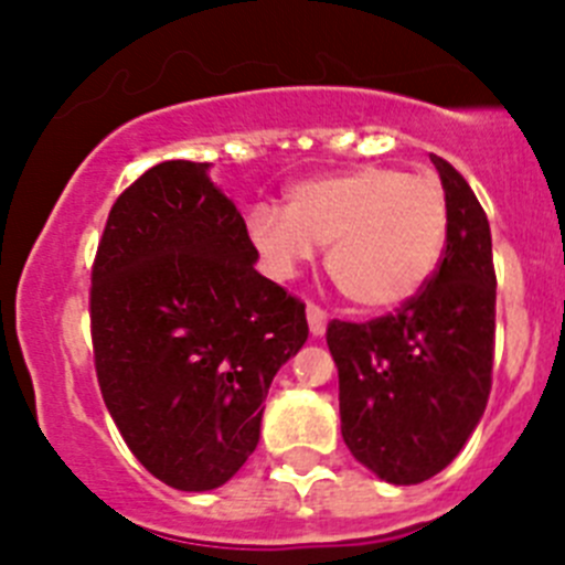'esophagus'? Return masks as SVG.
Wrapping results in <instances>:
<instances>
[{"instance_id":"34e87169","label":"esophagus","mask_w":565,"mask_h":565,"mask_svg":"<svg viewBox=\"0 0 565 565\" xmlns=\"http://www.w3.org/2000/svg\"><path fill=\"white\" fill-rule=\"evenodd\" d=\"M306 317H308V328H311L313 337H322V333H326V326H328V313L322 311L319 306H313V302H308Z\"/></svg>"}]
</instances>
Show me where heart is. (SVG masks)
I'll return each instance as SVG.
<instances>
[{
    "instance_id": "heart-1",
    "label": "heart",
    "mask_w": 565,
    "mask_h": 565,
    "mask_svg": "<svg viewBox=\"0 0 565 565\" xmlns=\"http://www.w3.org/2000/svg\"><path fill=\"white\" fill-rule=\"evenodd\" d=\"M254 246L277 274H294L328 246L339 291L367 311L416 297L438 271L450 237V203L433 174L356 167L288 189L286 212L257 203L248 212Z\"/></svg>"
}]
</instances>
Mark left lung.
<instances>
[{"instance_id":"obj_1","label":"left lung","mask_w":565,"mask_h":565,"mask_svg":"<svg viewBox=\"0 0 565 565\" xmlns=\"http://www.w3.org/2000/svg\"><path fill=\"white\" fill-rule=\"evenodd\" d=\"M450 203L441 266L396 313L328 326L342 438L387 483H422L481 422L495 359V266L487 212L456 167L430 154Z\"/></svg>"}]
</instances>
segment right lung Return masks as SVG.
<instances>
[{
	"label": "right lung",
	"mask_w": 565,
	"mask_h": 565,
	"mask_svg": "<svg viewBox=\"0 0 565 565\" xmlns=\"http://www.w3.org/2000/svg\"><path fill=\"white\" fill-rule=\"evenodd\" d=\"M254 263L209 163H158L109 209L89 288L98 387L167 487L206 492L246 463L274 373L308 339L306 302Z\"/></svg>",
	"instance_id": "1"
}]
</instances>
